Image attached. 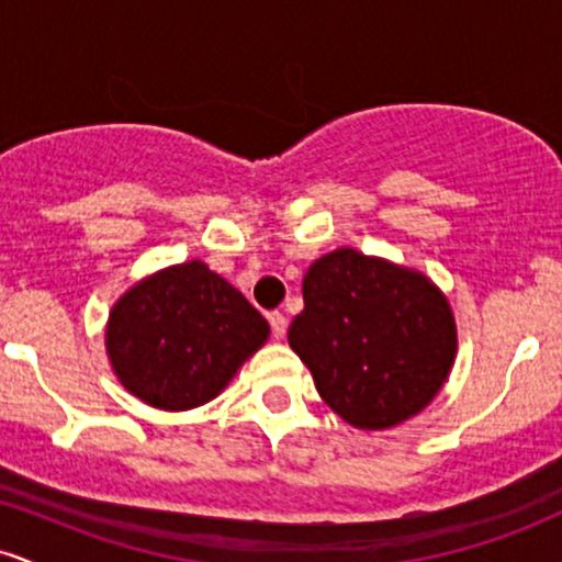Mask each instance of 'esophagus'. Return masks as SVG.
I'll use <instances>...</instances> for the list:
<instances>
[{"label":"esophagus","mask_w":562,"mask_h":562,"mask_svg":"<svg viewBox=\"0 0 562 562\" xmlns=\"http://www.w3.org/2000/svg\"><path fill=\"white\" fill-rule=\"evenodd\" d=\"M269 325H272V335H274V338H282V335H285V330H288L285 314H282V312H272V314H269Z\"/></svg>","instance_id":"1"}]
</instances>
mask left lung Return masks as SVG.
<instances>
[{
    "instance_id": "1",
    "label": "left lung",
    "mask_w": 562,
    "mask_h": 562,
    "mask_svg": "<svg viewBox=\"0 0 562 562\" xmlns=\"http://www.w3.org/2000/svg\"><path fill=\"white\" fill-rule=\"evenodd\" d=\"M288 344L346 423L383 430L441 391L457 351L449 303L412 269L333 250L303 277Z\"/></svg>"
}]
</instances>
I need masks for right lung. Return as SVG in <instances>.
Instances as JSON below:
<instances>
[{
    "label": "right lung",
    "instance_id": "right-lung-1",
    "mask_svg": "<svg viewBox=\"0 0 562 562\" xmlns=\"http://www.w3.org/2000/svg\"><path fill=\"white\" fill-rule=\"evenodd\" d=\"M269 335L240 290L187 261L139 282L115 303L105 344L115 375L158 409H192L229 383Z\"/></svg>",
    "mask_w": 562,
    "mask_h": 562
}]
</instances>
